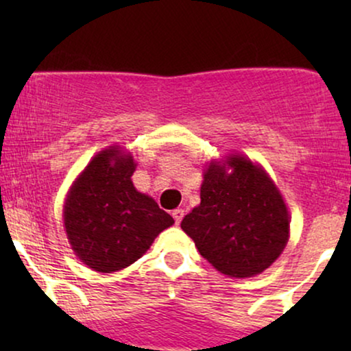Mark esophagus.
Instances as JSON below:
<instances>
[{
	"label": "esophagus",
	"instance_id": "34e87169",
	"mask_svg": "<svg viewBox=\"0 0 351 351\" xmlns=\"http://www.w3.org/2000/svg\"><path fill=\"white\" fill-rule=\"evenodd\" d=\"M172 217H174L176 223L179 225L182 222V219H184V209H174V210H172Z\"/></svg>",
	"mask_w": 351,
	"mask_h": 351
}]
</instances>
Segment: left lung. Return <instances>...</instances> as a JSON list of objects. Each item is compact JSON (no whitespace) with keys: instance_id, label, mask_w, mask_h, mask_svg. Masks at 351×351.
Returning <instances> with one entry per match:
<instances>
[{"instance_id":"8db88e82","label":"left lung","mask_w":351,"mask_h":351,"mask_svg":"<svg viewBox=\"0 0 351 351\" xmlns=\"http://www.w3.org/2000/svg\"><path fill=\"white\" fill-rule=\"evenodd\" d=\"M230 174L210 162L201 203L182 220L201 256L219 271L246 278L276 261L289 238V215L275 184L243 156L228 158Z\"/></svg>"}]
</instances>
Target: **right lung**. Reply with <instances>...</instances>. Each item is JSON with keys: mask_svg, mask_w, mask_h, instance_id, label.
<instances>
[{"mask_svg": "<svg viewBox=\"0 0 351 351\" xmlns=\"http://www.w3.org/2000/svg\"><path fill=\"white\" fill-rule=\"evenodd\" d=\"M132 156L100 152L71 186L64 209L66 237L80 261L100 273L123 270L141 258L174 219L134 189Z\"/></svg>", "mask_w": 351, "mask_h": 351, "instance_id": "obj_1", "label": "right lung"}]
</instances>
